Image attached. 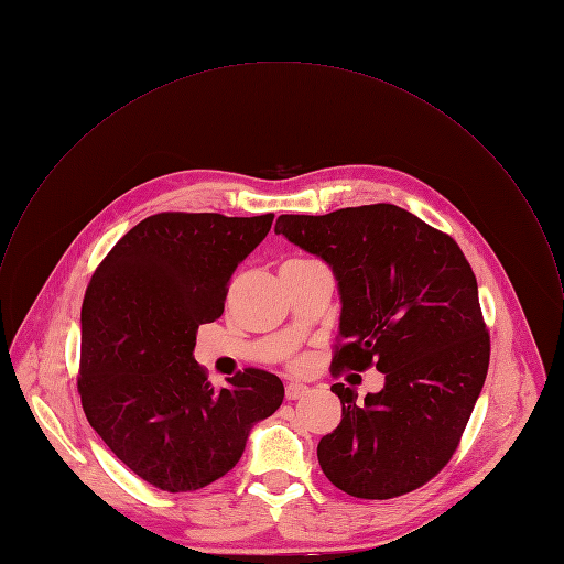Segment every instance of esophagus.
Here are the masks:
<instances>
[{
    "instance_id": "esophagus-1",
    "label": "esophagus",
    "mask_w": 564,
    "mask_h": 564,
    "mask_svg": "<svg viewBox=\"0 0 564 564\" xmlns=\"http://www.w3.org/2000/svg\"><path fill=\"white\" fill-rule=\"evenodd\" d=\"M308 393V387L302 382H289L286 384V400H300Z\"/></svg>"
}]
</instances>
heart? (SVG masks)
I'll return each mask as SVG.
<instances>
[{
  "mask_svg": "<svg viewBox=\"0 0 564 564\" xmlns=\"http://www.w3.org/2000/svg\"><path fill=\"white\" fill-rule=\"evenodd\" d=\"M291 262H311V260H291ZM304 366H306V359H302V357L291 359V368H293V370H302Z\"/></svg>",
  "mask_w": 564,
  "mask_h": 564,
  "instance_id": "b5f03b06",
  "label": "heart"
}]
</instances>
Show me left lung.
Instances as JSON below:
<instances>
[{
    "label": "left lung",
    "instance_id": "obj_1",
    "mask_svg": "<svg viewBox=\"0 0 564 564\" xmlns=\"http://www.w3.org/2000/svg\"><path fill=\"white\" fill-rule=\"evenodd\" d=\"M286 236L333 267L341 295L333 375L375 366L384 387L357 404L344 382L324 475L357 499H393L453 457L490 364L477 280L459 245L411 212L375 203L324 216L282 214Z\"/></svg>",
    "mask_w": 564,
    "mask_h": 564
}]
</instances>
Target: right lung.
Wrapping results in <instances>:
<instances>
[{"mask_svg": "<svg viewBox=\"0 0 564 564\" xmlns=\"http://www.w3.org/2000/svg\"><path fill=\"white\" fill-rule=\"evenodd\" d=\"M273 214L162 212L100 262L80 311L78 393L111 453L147 484L192 492L229 473L284 384L247 368L216 389L194 361L196 330L223 315L236 267Z\"/></svg>", "mask_w": 564, "mask_h": 564, "instance_id": "right-lung-1", "label": "right lung"}]
</instances>
